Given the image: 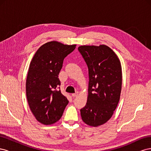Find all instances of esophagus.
<instances>
[{
    "label": "esophagus",
    "mask_w": 151,
    "mask_h": 151,
    "mask_svg": "<svg viewBox=\"0 0 151 151\" xmlns=\"http://www.w3.org/2000/svg\"><path fill=\"white\" fill-rule=\"evenodd\" d=\"M79 92H76V93H73L72 94V97H76V96H77L79 95Z\"/></svg>",
    "instance_id": "obj_1"
}]
</instances>
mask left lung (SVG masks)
Here are the masks:
<instances>
[{
  "label": "left lung",
  "instance_id": "left-lung-1",
  "mask_svg": "<svg viewBox=\"0 0 151 151\" xmlns=\"http://www.w3.org/2000/svg\"><path fill=\"white\" fill-rule=\"evenodd\" d=\"M88 67L89 84L86 106L81 109L83 121L96 127L106 123L120 101L122 72L120 59L105 45L78 47Z\"/></svg>",
  "mask_w": 151,
  "mask_h": 151
}]
</instances>
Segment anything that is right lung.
I'll list each match as a JSON object with an SVG mask.
<instances>
[{
    "mask_svg": "<svg viewBox=\"0 0 151 151\" xmlns=\"http://www.w3.org/2000/svg\"><path fill=\"white\" fill-rule=\"evenodd\" d=\"M76 45L52 41L42 45L30 62L26 82L29 106L35 118L43 125H52L60 119L68 103L58 90V78L65 57Z\"/></svg>",
    "mask_w": 151,
    "mask_h": 151,
    "instance_id": "1",
    "label": "right lung"
}]
</instances>
